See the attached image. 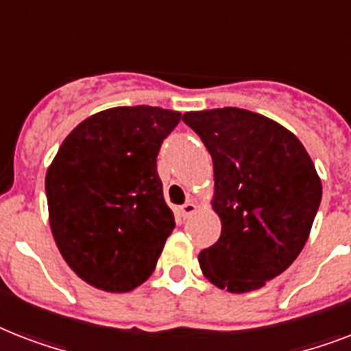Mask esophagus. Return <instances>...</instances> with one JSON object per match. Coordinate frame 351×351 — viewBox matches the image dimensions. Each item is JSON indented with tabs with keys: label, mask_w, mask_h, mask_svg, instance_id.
<instances>
[{
	"label": "esophagus",
	"mask_w": 351,
	"mask_h": 351,
	"mask_svg": "<svg viewBox=\"0 0 351 351\" xmlns=\"http://www.w3.org/2000/svg\"><path fill=\"white\" fill-rule=\"evenodd\" d=\"M195 211H197V204H195V202H186L184 206H180L182 219H187V217H191Z\"/></svg>",
	"instance_id": "esophagus-1"
}]
</instances>
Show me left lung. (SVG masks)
<instances>
[{
    "mask_svg": "<svg viewBox=\"0 0 351 351\" xmlns=\"http://www.w3.org/2000/svg\"><path fill=\"white\" fill-rule=\"evenodd\" d=\"M211 154L220 239L200 251L204 275L231 293L261 288L304 247L322 198L315 165L293 132L256 112H186Z\"/></svg>",
    "mask_w": 351,
    "mask_h": 351,
    "instance_id": "left-lung-1",
    "label": "left lung"
}]
</instances>
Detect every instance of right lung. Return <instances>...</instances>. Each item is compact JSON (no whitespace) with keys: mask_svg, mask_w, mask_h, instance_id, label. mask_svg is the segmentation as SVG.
<instances>
[{"mask_svg":"<svg viewBox=\"0 0 351 351\" xmlns=\"http://www.w3.org/2000/svg\"><path fill=\"white\" fill-rule=\"evenodd\" d=\"M180 117L114 107L82 121L58 149L45 178L51 230L65 262L90 286L123 293L154 271L175 230L156 156Z\"/></svg>","mask_w":351,"mask_h":351,"instance_id":"add662e5","label":"right lung"}]
</instances>
